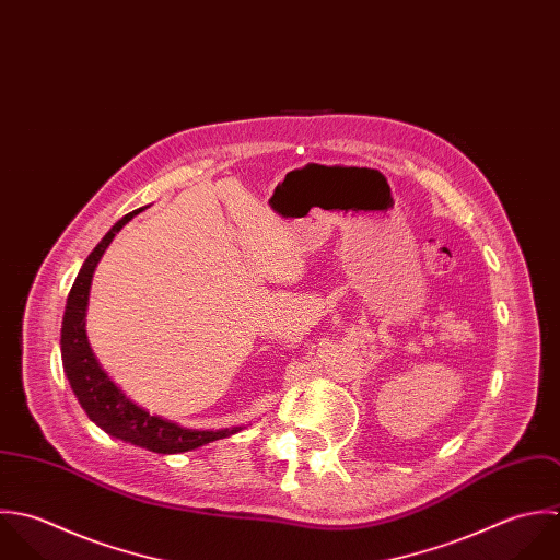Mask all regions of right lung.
I'll use <instances>...</instances> for the list:
<instances>
[{"instance_id": "1", "label": "right lung", "mask_w": 560, "mask_h": 560, "mask_svg": "<svg viewBox=\"0 0 560 560\" xmlns=\"http://www.w3.org/2000/svg\"><path fill=\"white\" fill-rule=\"evenodd\" d=\"M141 210L143 208L132 210L124 219H119L106 232V236L97 243V247L89 254V258L80 269L69 291L65 317H62V330H60L62 368L80 406L86 410L89 419L95 425H100L106 434L121 439L126 443L145 447L156 454H180V452L195 450L199 445L212 443L217 439H225L238 432L241 428L190 430L159 415H150L145 408H141L130 397H126V393L110 380V375L100 368L89 346L86 328H84L93 271L100 258L104 256L106 247L115 238V234Z\"/></svg>"}]
</instances>
